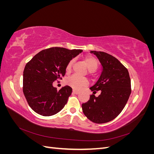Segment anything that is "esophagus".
<instances>
[{
    "label": "esophagus",
    "instance_id": "34e87169",
    "mask_svg": "<svg viewBox=\"0 0 154 154\" xmlns=\"http://www.w3.org/2000/svg\"><path fill=\"white\" fill-rule=\"evenodd\" d=\"M72 92L74 93V94H80V91H76V90H75V89H73V90H72Z\"/></svg>",
    "mask_w": 154,
    "mask_h": 154
}]
</instances>
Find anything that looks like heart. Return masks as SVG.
Here are the masks:
<instances>
[{
	"label": "heart",
	"mask_w": 154,
	"mask_h": 154,
	"mask_svg": "<svg viewBox=\"0 0 154 154\" xmlns=\"http://www.w3.org/2000/svg\"><path fill=\"white\" fill-rule=\"evenodd\" d=\"M84 62L88 69L91 72L95 71L97 67H98V62H97V59L94 57H91V56H88V57H85L84 59ZM72 64L73 60H71L67 65L66 71L67 72L71 71ZM66 83L68 85L75 88V89H80L82 87L88 85V80L85 78L80 77L77 75H72L67 79Z\"/></svg>",
	"instance_id": "obj_1"
}]
</instances>
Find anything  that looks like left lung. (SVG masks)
<instances>
[{"mask_svg": "<svg viewBox=\"0 0 154 154\" xmlns=\"http://www.w3.org/2000/svg\"><path fill=\"white\" fill-rule=\"evenodd\" d=\"M96 56L102 66L98 80L90 88L93 94L100 91L97 96L91 95L83 103L86 117L96 123H105L113 120L122 112L131 93V82L127 69L119 60L108 53L91 51Z\"/></svg>", "mask_w": 154, "mask_h": 154, "instance_id": "left-lung-1", "label": "left lung"}]
</instances>
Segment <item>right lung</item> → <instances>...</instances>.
Returning a JSON list of instances; mask_svg holds the SVG:
<instances>
[{
	"label": "right lung",
	"mask_w": 154,
	"mask_h": 154,
	"mask_svg": "<svg viewBox=\"0 0 154 154\" xmlns=\"http://www.w3.org/2000/svg\"><path fill=\"white\" fill-rule=\"evenodd\" d=\"M82 51L51 48L41 51L27 63L23 72V92L35 112L53 116L66 105L72 88L66 85L57 91L53 83L57 79L62 80L68 63Z\"/></svg>",
	"instance_id": "obj_1"
}]
</instances>
